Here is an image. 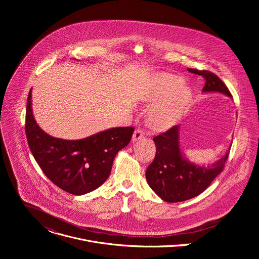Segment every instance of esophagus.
<instances>
[{
	"label": "esophagus",
	"mask_w": 259,
	"mask_h": 259,
	"mask_svg": "<svg viewBox=\"0 0 259 259\" xmlns=\"http://www.w3.org/2000/svg\"><path fill=\"white\" fill-rule=\"evenodd\" d=\"M143 136H144V133H143V131H142L141 129H136V130L134 131V133H133V136H132V140H133V141L139 140V139H141Z\"/></svg>",
	"instance_id": "obj_1"
}]
</instances>
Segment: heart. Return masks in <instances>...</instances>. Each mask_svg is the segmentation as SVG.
I'll list each match as a JSON object with an SVG mask.
<instances>
[{
  "mask_svg": "<svg viewBox=\"0 0 259 259\" xmlns=\"http://www.w3.org/2000/svg\"><path fill=\"white\" fill-rule=\"evenodd\" d=\"M192 97V91L181 84V79L170 73L160 75L147 90L145 100L153 105L149 114V123L156 130L172 126L181 116Z\"/></svg>",
  "mask_w": 259,
  "mask_h": 259,
  "instance_id": "heart-1",
  "label": "heart"
}]
</instances>
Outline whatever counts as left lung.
<instances>
[{"instance_id": "obj_1", "label": "left lung", "mask_w": 259, "mask_h": 259, "mask_svg": "<svg viewBox=\"0 0 259 259\" xmlns=\"http://www.w3.org/2000/svg\"><path fill=\"white\" fill-rule=\"evenodd\" d=\"M195 75L205 78L203 92H220L230 97L226 84L215 73L203 69L188 68ZM179 126H173L154 137L156 157L147 167L145 177L152 190L164 201L175 203L190 200L203 193L223 172L230 151L210 167L197 166L183 158L179 149Z\"/></svg>"}]
</instances>
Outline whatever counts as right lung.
<instances>
[{
	"label": "right lung",
	"instance_id": "right-lung-1",
	"mask_svg": "<svg viewBox=\"0 0 259 259\" xmlns=\"http://www.w3.org/2000/svg\"><path fill=\"white\" fill-rule=\"evenodd\" d=\"M133 127L108 129L80 140H64L45 133L31 112L27 96L25 134L31 154L43 173L59 189L76 196L90 193L107 179L118 152L130 142Z\"/></svg>",
	"mask_w": 259,
	"mask_h": 259
}]
</instances>
